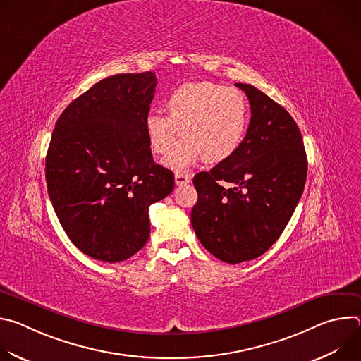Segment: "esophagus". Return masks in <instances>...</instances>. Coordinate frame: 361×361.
<instances>
[{"label":"esophagus","mask_w":361,"mask_h":361,"mask_svg":"<svg viewBox=\"0 0 361 361\" xmlns=\"http://www.w3.org/2000/svg\"><path fill=\"white\" fill-rule=\"evenodd\" d=\"M176 185H184V184H188L191 177L188 174H183V173H178L176 174Z\"/></svg>","instance_id":"esophagus-1"}]
</instances>
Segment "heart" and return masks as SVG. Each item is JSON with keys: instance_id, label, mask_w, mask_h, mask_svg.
<instances>
[{"instance_id": "obj_1", "label": "heart", "mask_w": 361, "mask_h": 361, "mask_svg": "<svg viewBox=\"0 0 361 361\" xmlns=\"http://www.w3.org/2000/svg\"><path fill=\"white\" fill-rule=\"evenodd\" d=\"M167 116L148 113L145 134L154 154L167 159L178 140H183L166 164L184 171L201 159L209 164L231 159L241 147L248 128V102L234 87L202 81L176 88L166 99Z\"/></svg>"}]
</instances>
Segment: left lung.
<instances>
[{
  "instance_id": "8db88e82",
  "label": "left lung",
  "mask_w": 361,
  "mask_h": 361,
  "mask_svg": "<svg viewBox=\"0 0 361 361\" xmlns=\"http://www.w3.org/2000/svg\"><path fill=\"white\" fill-rule=\"evenodd\" d=\"M235 87L250 101L245 138L231 159L195 174L198 200L191 210L200 243L228 264L257 259L279 240L307 178L302 137L293 117L259 88Z\"/></svg>"
}]
</instances>
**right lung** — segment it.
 Here are the masks:
<instances>
[{
    "instance_id": "add662e5",
    "label": "right lung",
    "mask_w": 361,
    "mask_h": 361,
    "mask_svg": "<svg viewBox=\"0 0 361 361\" xmlns=\"http://www.w3.org/2000/svg\"><path fill=\"white\" fill-rule=\"evenodd\" d=\"M156 73L117 74L75 98L56 123L45 157L54 212L73 244L91 259L118 263L149 237L148 209L174 188L152 160L144 121Z\"/></svg>"
}]
</instances>
